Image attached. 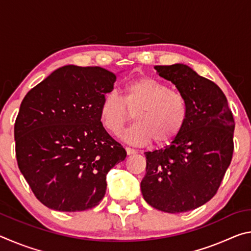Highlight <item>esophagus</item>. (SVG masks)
Wrapping results in <instances>:
<instances>
[{
    "mask_svg": "<svg viewBox=\"0 0 251 251\" xmlns=\"http://www.w3.org/2000/svg\"><path fill=\"white\" fill-rule=\"evenodd\" d=\"M126 152L127 155H133V154H136V151L134 150V148H130V147H126Z\"/></svg>",
    "mask_w": 251,
    "mask_h": 251,
    "instance_id": "esophagus-1",
    "label": "esophagus"
}]
</instances>
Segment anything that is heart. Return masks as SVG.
<instances>
[{
	"instance_id": "heart-1",
	"label": "heart",
	"mask_w": 251,
	"mask_h": 251,
	"mask_svg": "<svg viewBox=\"0 0 251 251\" xmlns=\"http://www.w3.org/2000/svg\"><path fill=\"white\" fill-rule=\"evenodd\" d=\"M134 113L135 124L124 138L136 145H166L175 139L188 118V104L180 93L151 77H141L127 83L122 97L115 91L103 96L100 120L106 130L121 133Z\"/></svg>"
}]
</instances>
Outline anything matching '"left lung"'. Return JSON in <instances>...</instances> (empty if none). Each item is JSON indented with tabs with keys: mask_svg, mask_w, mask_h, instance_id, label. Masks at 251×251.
<instances>
[{
	"mask_svg": "<svg viewBox=\"0 0 251 251\" xmlns=\"http://www.w3.org/2000/svg\"><path fill=\"white\" fill-rule=\"evenodd\" d=\"M188 104V118L171 145L146 151L143 197L156 209L178 214L215 196L230 165L235 121L223 91L185 64L155 66Z\"/></svg>",
	"mask_w": 251,
	"mask_h": 251,
	"instance_id": "left-lung-1",
	"label": "left lung"
}]
</instances>
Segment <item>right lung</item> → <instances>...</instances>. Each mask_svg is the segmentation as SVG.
<instances>
[{"label": "right lung", "instance_id": "1", "mask_svg": "<svg viewBox=\"0 0 251 251\" xmlns=\"http://www.w3.org/2000/svg\"><path fill=\"white\" fill-rule=\"evenodd\" d=\"M115 74L99 66L59 67L22 100L14 125L16 159L36 198L50 209L83 211L106 193V175L126 158L100 120Z\"/></svg>", "mask_w": 251, "mask_h": 251}]
</instances>
